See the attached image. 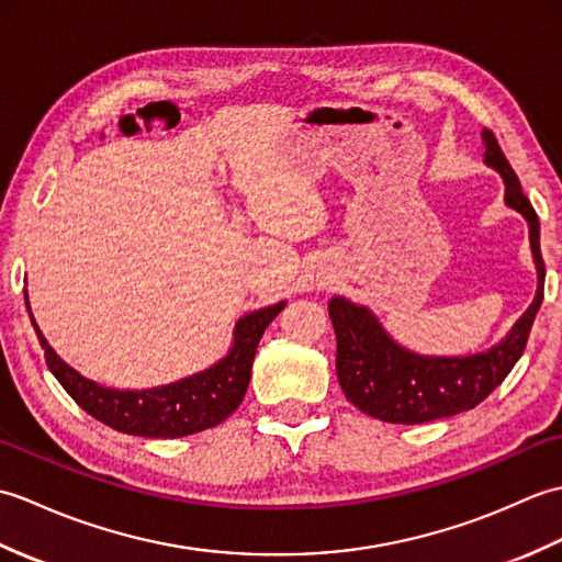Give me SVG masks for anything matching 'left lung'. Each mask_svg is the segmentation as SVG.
I'll use <instances>...</instances> for the list:
<instances>
[{
	"mask_svg": "<svg viewBox=\"0 0 562 562\" xmlns=\"http://www.w3.org/2000/svg\"><path fill=\"white\" fill-rule=\"evenodd\" d=\"M485 164L505 181L507 207L529 224V241L536 262V296L507 336L491 350L465 357L417 355L393 340L379 318L362 304L333 296L328 314L336 328V372L345 398L355 408L384 423L420 425L439 417L471 411L503 384L527 348L533 318L543 302L546 268L539 244V217L529 198L521 193L517 173L499 149L491 130H483Z\"/></svg>",
	"mask_w": 562,
	"mask_h": 562,
	"instance_id": "left-lung-1",
	"label": "left lung"
}]
</instances>
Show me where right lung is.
<instances>
[{
    "mask_svg": "<svg viewBox=\"0 0 562 562\" xmlns=\"http://www.w3.org/2000/svg\"><path fill=\"white\" fill-rule=\"evenodd\" d=\"M284 304L288 302H278L238 318L229 352L212 367L173 381V384L130 391L101 386L97 381L81 376L77 369H71L47 345L31 314L26 294L29 316L41 348L45 350V362L63 389L77 401L79 408L97 417L99 423L117 429V432L161 439L202 432V429L220 425L238 408V403L246 396L258 342Z\"/></svg>",
    "mask_w": 562,
    "mask_h": 562,
    "instance_id": "1",
    "label": "right lung"
}]
</instances>
